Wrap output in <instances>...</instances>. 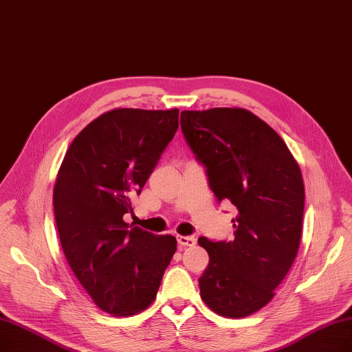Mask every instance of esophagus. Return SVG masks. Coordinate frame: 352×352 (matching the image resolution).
I'll list each match as a JSON object with an SVG mask.
<instances>
[{"label": "esophagus", "mask_w": 352, "mask_h": 352, "mask_svg": "<svg viewBox=\"0 0 352 352\" xmlns=\"http://www.w3.org/2000/svg\"><path fill=\"white\" fill-rule=\"evenodd\" d=\"M177 241L179 246L187 248V246H194L197 240L194 236H177Z\"/></svg>", "instance_id": "34e87169"}]
</instances>
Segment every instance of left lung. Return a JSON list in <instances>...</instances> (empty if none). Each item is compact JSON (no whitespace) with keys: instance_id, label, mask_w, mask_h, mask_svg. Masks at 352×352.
<instances>
[{"instance_id":"8db88e82","label":"left lung","mask_w":352,"mask_h":352,"mask_svg":"<svg viewBox=\"0 0 352 352\" xmlns=\"http://www.w3.org/2000/svg\"><path fill=\"white\" fill-rule=\"evenodd\" d=\"M181 129L217 201L239 211L232 241L198 239L210 257L198 279L201 299L226 318L252 315L274 296L299 249L300 168L280 136L246 109L182 111Z\"/></svg>"}]
</instances>
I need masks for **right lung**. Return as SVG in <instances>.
Instances as JSON below:
<instances>
[{
    "mask_svg": "<svg viewBox=\"0 0 352 352\" xmlns=\"http://www.w3.org/2000/svg\"><path fill=\"white\" fill-rule=\"evenodd\" d=\"M178 109H113L74 138L60 166L53 207L60 243L98 307L135 315L154 302L177 250L171 234L124 221L178 129Z\"/></svg>",
    "mask_w": 352,
    "mask_h": 352,
    "instance_id": "obj_1",
    "label": "right lung"
}]
</instances>
